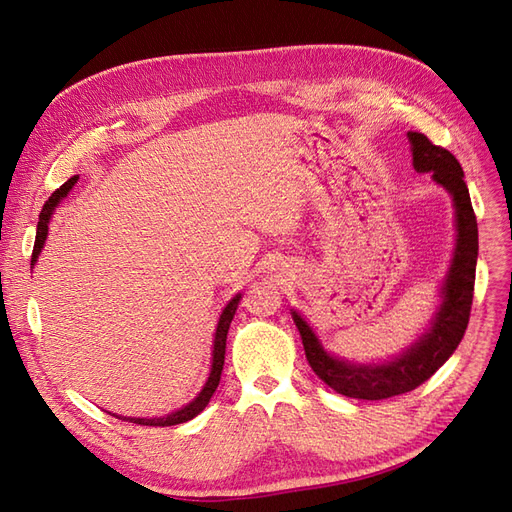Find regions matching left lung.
I'll list each match as a JSON object with an SVG mask.
<instances>
[{"label":"left lung","instance_id":"1","mask_svg":"<svg viewBox=\"0 0 512 512\" xmlns=\"http://www.w3.org/2000/svg\"><path fill=\"white\" fill-rule=\"evenodd\" d=\"M408 141L412 145V164L416 173H431L433 181L440 183L455 203L457 245L451 269L442 284V303L436 316L431 318V327L393 361L356 365L337 359L324 350L312 327L297 312H292V320L303 339L305 356L316 376L339 395L354 399L376 401L414 391L448 361V356L463 339L470 320L478 258V226L468 185L463 181V168L451 151L433 145L421 132H408Z\"/></svg>","mask_w":512,"mask_h":512}]
</instances>
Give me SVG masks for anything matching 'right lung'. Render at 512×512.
Returning <instances> with one entry per match:
<instances>
[{
  "mask_svg": "<svg viewBox=\"0 0 512 512\" xmlns=\"http://www.w3.org/2000/svg\"><path fill=\"white\" fill-rule=\"evenodd\" d=\"M79 181V177H70L64 185H61L59 190H55L51 194V198L46 200L44 207H42V213H40V222H38V232H36V243H34V252H32V265L38 260V254L42 252V245L46 241V235H49V222H51V215L55 211V207L61 203L68 196V192L72 190V185ZM241 301V294H237V297H232L228 301V305L224 307V312L220 316V322H218V329H215V339H213V361H211V374L203 386V391L198 393V397L194 401H190L188 406H183L181 410H175L170 412L168 416H162V418H123V416H117V418H123V421H130V423H136V425H149V427H170V425H179V423H185V421H192V418L196 414L203 412L209 404V399L213 397L215 389H218L220 384V376H222V369H224V354H226V335H228V329H230V322H232V316H235L237 312V305Z\"/></svg>",
  "mask_w": 512,
  "mask_h": 512,
  "instance_id": "1",
  "label": "right lung"
}]
</instances>
